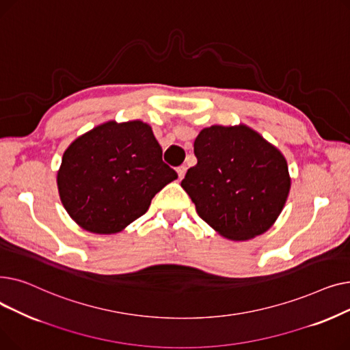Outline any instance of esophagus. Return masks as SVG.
Returning a JSON list of instances; mask_svg holds the SVG:
<instances>
[{
    "mask_svg": "<svg viewBox=\"0 0 350 350\" xmlns=\"http://www.w3.org/2000/svg\"><path fill=\"white\" fill-rule=\"evenodd\" d=\"M177 174H178L180 180L185 177V174H186V165H180V167H177Z\"/></svg>",
    "mask_w": 350,
    "mask_h": 350,
    "instance_id": "1",
    "label": "esophagus"
}]
</instances>
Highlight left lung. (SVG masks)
Wrapping results in <instances>:
<instances>
[{
    "mask_svg": "<svg viewBox=\"0 0 350 350\" xmlns=\"http://www.w3.org/2000/svg\"><path fill=\"white\" fill-rule=\"evenodd\" d=\"M197 164L181 180L197 214L230 240L265 232L291 189L281 152L252 129L211 126L194 140Z\"/></svg>",
    "mask_w": 350,
    "mask_h": 350,
    "instance_id": "1",
    "label": "left lung"
}]
</instances>
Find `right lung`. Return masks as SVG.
<instances>
[{
  "mask_svg": "<svg viewBox=\"0 0 350 350\" xmlns=\"http://www.w3.org/2000/svg\"><path fill=\"white\" fill-rule=\"evenodd\" d=\"M176 178L149 124L107 122L68 147L58 190L73 221L90 232L113 234L142 217Z\"/></svg>",
  "mask_w": 350,
  "mask_h": 350,
  "instance_id": "1",
  "label": "right lung"
}]
</instances>
